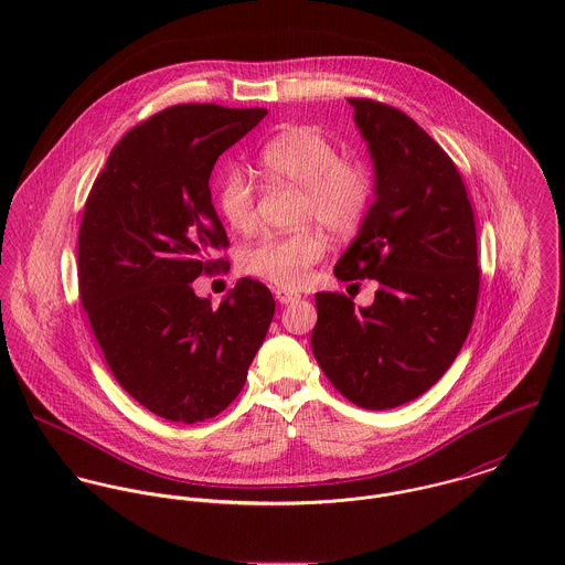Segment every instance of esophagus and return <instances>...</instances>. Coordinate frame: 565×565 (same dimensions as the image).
I'll return each mask as SVG.
<instances>
[{"label": "esophagus", "mask_w": 565, "mask_h": 565, "mask_svg": "<svg viewBox=\"0 0 565 565\" xmlns=\"http://www.w3.org/2000/svg\"><path fill=\"white\" fill-rule=\"evenodd\" d=\"M302 296L300 294H294V291H287V289H278L276 291V300L280 305H291V302H298Z\"/></svg>", "instance_id": "obj_1"}]
</instances>
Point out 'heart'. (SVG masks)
Segmentation results:
<instances>
[{"mask_svg": "<svg viewBox=\"0 0 565 565\" xmlns=\"http://www.w3.org/2000/svg\"><path fill=\"white\" fill-rule=\"evenodd\" d=\"M256 162L271 180L302 186V220H316L332 235L352 233L365 217L372 195L367 171L341 161L337 148L320 132L302 126L285 128L258 150ZM215 204L233 231L245 233L254 226V186L239 169H226L220 175ZM322 254L323 239L313 231L271 235L243 252L242 267L267 282L296 289Z\"/></svg>", "mask_w": 565, "mask_h": 565, "instance_id": "heart-1", "label": "heart"}]
</instances>
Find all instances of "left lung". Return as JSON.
I'll return each mask as SVG.
<instances>
[{"mask_svg": "<svg viewBox=\"0 0 565 565\" xmlns=\"http://www.w3.org/2000/svg\"><path fill=\"white\" fill-rule=\"evenodd\" d=\"M374 164V202L339 256V280L379 282L370 307L318 294L313 354L356 406L428 392L457 359L477 311V226L448 154L398 108L348 99Z\"/></svg>", "mask_w": 565, "mask_h": 565, "instance_id": "obj_1", "label": "left lung"}]
</instances>
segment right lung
<instances>
[{"label": "right lung", "mask_w": 565, "mask_h": 565, "mask_svg": "<svg viewBox=\"0 0 565 565\" xmlns=\"http://www.w3.org/2000/svg\"><path fill=\"white\" fill-rule=\"evenodd\" d=\"M265 108L180 104L132 128L110 152L82 215L81 300L117 383L169 422L222 413L274 318L269 289L242 278L213 307L193 280L228 245L211 198L217 159Z\"/></svg>", "instance_id": "1"}]
</instances>
